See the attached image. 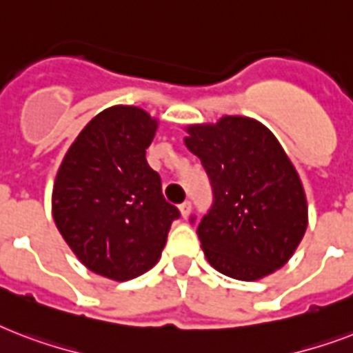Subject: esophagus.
Masks as SVG:
<instances>
[{
  "label": "esophagus",
  "mask_w": 353,
  "mask_h": 353,
  "mask_svg": "<svg viewBox=\"0 0 353 353\" xmlns=\"http://www.w3.org/2000/svg\"><path fill=\"white\" fill-rule=\"evenodd\" d=\"M179 212H181V218L187 220L188 216H190V212H192V203H190V201H185V203L179 205Z\"/></svg>",
  "instance_id": "1"
}]
</instances>
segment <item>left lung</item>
Returning <instances> with one entry per match:
<instances>
[{
  "label": "left lung",
  "instance_id": "1",
  "mask_svg": "<svg viewBox=\"0 0 353 353\" xmlns=\"http://www.w3.org/2000/svg\"><path fill=\"white\" fill-rule=\"evenodd\" d=\"M187 133L185 144L201 161L214 196L198 225L209 263L247 282L274 273L307 227L306 194L284 148L263 124L238 115L192 124Z\"/></svg>",
  "mask_w": 353,
  "mask_h": 353
}]
</instances>
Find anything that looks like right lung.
Returning a JSON list of instances; mask_svg holds the SVG:
<instances>
[{
  "label": "right lung",
  "mask_w": 353,
  "mask_h": 353,
  "mask_svg": "<svg viewBox=\"0 0 353 353\" xmlns=\"http://www.w3.org/2000/svg\"><path fill=\"white\" fill-rule=\"evenodd\" d=\"M155 130L141 108H108L74 139L54 179L60 234L90 271L117 282L154 268L179 218L146 163Z\"/></svg>",
  "instance_id": "1"
}]
</instances>
